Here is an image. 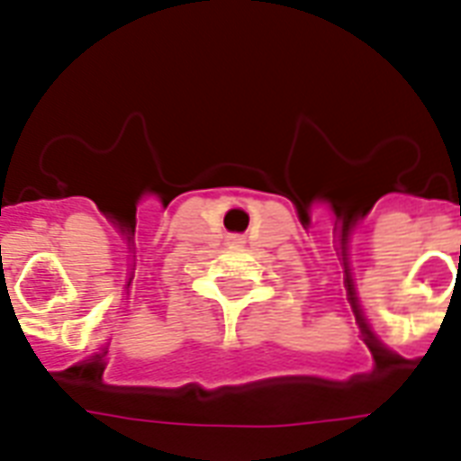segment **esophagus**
<instances>
[{
  "instance_id": "1",
  "label": "esophagus",
  "mask_w": 461,
  "mask_h": 461,
  "mask_svg": "<svg viewBox=\"0 0 461 461\" xmlns=\"http://www.w3.org/2000/svg\"><path fill=\"white\" fill-rule=\"evenodd\" d=\"M227 244H231V246H241V244H244V239L237 237V234H234V237L227 239Z\"/></svg>"
}]
</instances>
